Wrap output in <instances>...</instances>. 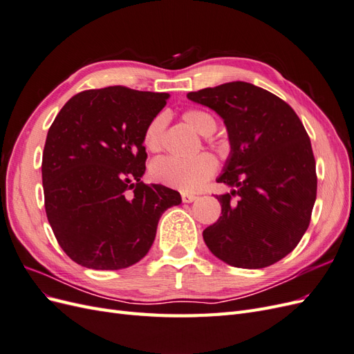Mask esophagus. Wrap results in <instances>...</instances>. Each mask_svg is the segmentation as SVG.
<instances>
[{"mask_svg": "<svg viewBox=\"0 0 354 354\" xmlns=\"http://www.w3.org/2000/svg\"><path fill=\"white\" fill-rule=\"evenodd\" d=\"M181 201H183L185 203H190V202L196 201V196L192 194H187V192H183V194H181Z\"/></svg>", "mask_w": 354, "mask_h": 354, "instance_id": "1", "label": "esophagus"}]
</instances>
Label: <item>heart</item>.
Returning a JSON list of instances; mask_svg holds the SVG:
<instances>
[{"label":"heart","instance_id":"b5f03b06","mask_svg":"<svg viewBox=\"0 0 354 354\" xmlns=\"http://www.w3.org/2000/svg\"><path fill=\"white\" fill-rule=\"evenodd\" d=\"M183 121L194 128L201 136H211L217 128L214 115L203 109H189L183 113ZM167 116L159 113L152 118L143 131V145L149 152H158L162 147ZM217 159L211 153H199L190 159L164 156L156 159L151 165V176L156 181L168 187L178 190H198L216 174Z\"/></svg>","mask_w":354,"mask_h":354}]
</instances>
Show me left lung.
Wrapping results in <instances>:
<instances>
[{
  "mask_svg": "<svg viewBox=\"0 0 354 354\" xmlns=\"http://www.w3.org/2000/svg\"><path fill=\"white\" fill-rule=\"evenodd\" d=\"M227 127L230 156L218 183L221 216L202 236L233 267L263 269L282 260L306 233L316 201V160L298 115L273 93L243 81L187 94Z\"/></svg>",
  "mask_w": 354,
  "mask_h": 354,
  "instance_id": "1",
  "label": "left lung"
}]
</instances>
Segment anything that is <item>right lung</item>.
Masks as SVG:
<instances>
[{
    "label": "right lung",
    "mask_w": 354,
    "mask_h": 354,
    "mask_svg": "<svg viewBox=\"0 0 354 354\" xmlns=\"http://www.w3.org/2000/svg\"><path fill=\"white\" fill-rule=\"evenodd\" d=\"M169 97L122 85L75 94L51 124L42 153L44 205L71 260L94 270L140 261L162 212L181 202L145 185L143 131Z\"/></svg>",
    "instance_id": "add662e5"
}]
</instances>
